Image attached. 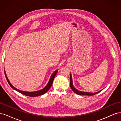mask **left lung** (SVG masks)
Returning a JSON list of instances; mask_svg holds the SVG:
<instances>
[{
	"label": "left lung",
	"instance_id": "left-lung-1",
	"mask_svg": "<svg viewBox=\"0 0 121 121\" xmlns=\"http://www.w3.org/2000/svg\"><path fill=\"white\" fill-rule=\"evenodd\" d=\"M69 82H70V87L71 88V89H72V90L77 94L80 95H95V94H96L99 92H100V91L102 90H101L100 91H98V92H95V93H91V92H84V91H79V90H77L74 86V85H73L72 75L71 73H70V81H69Z\"/></svg>",
	"mask_w": 121,
	"mask_h": 121
}]
</instances>
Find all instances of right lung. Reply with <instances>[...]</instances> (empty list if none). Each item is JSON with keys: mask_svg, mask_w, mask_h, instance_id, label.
I'll return each mask as SVG.
<instances>
[{"mask_svg": "<svg viewBox=\"0 0 121 121\" xmlns=\"http://www.w3.org/2000/svg\"><path fill=\"white\" fill-rule=\"evenodd\" d=\"M57 72H58V69H56V70L54 71V72L52 75V76H51L48 83L47 84V85H46V86L44 88H43V89L40 90H38V91H34V92H28V91H22V90H19V89L16 88H15L14 87H13V85L10 83V81H9L8 77H7V76H6L5 71L4 70L5 77L6 78V80H7V81H8L9 84V85L10 86V87H12L13 89L18 91V92L21 93V94H24V95H26V96H31V97H35V96L42 95H43L44 94H45L46 92H47V91H48V90L50 89V88L51 87V86H52V85L53 80L54 79L55 77H56V74L57 73Z\"/></svg>", "mask_w": 121, "mask_h": 121, "instance_id": "add662e5", "label": "right lung"}]
</instances>
